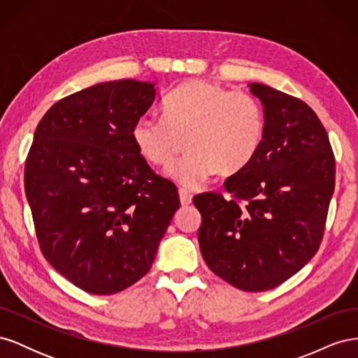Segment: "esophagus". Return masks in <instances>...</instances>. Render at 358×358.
<instances>
[{
  "instance_id": "obj_1",
  "label": "esophagus",
  "mask_w": 358,
  "mask_h": 358,
  "mask_svg": "<svg viewBox=\"0 0 358 358\" xmlns=\"http://www.w3.org/2000/svg\"><path fill=\"white\" fill-rule=\"evenodd\" d=\"M179 199H180L182 206H188L192 201V194L185 188H180L179 189Z\"/></svg>"
}]
</instances>
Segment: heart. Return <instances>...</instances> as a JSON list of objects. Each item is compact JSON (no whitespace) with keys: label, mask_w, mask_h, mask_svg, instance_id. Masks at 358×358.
Returning <instances> with one entry per match:
<instances>
[{"label":"heart","mask_w":358,"mask_h":358,"mask_svg":"<svg viewBox=\"0 0 358 358\" xmlns=\"http://www.w3.org/2000/svg\"><path fill=\"white\" fill-rule=\"evenodd\" d=\"M161 113L162 119H138L133 142L142 158L159 169H169L185 143L189 154L169 176L187 188L199 187L213 171L220 176L241 171L266 136L264 110L252 95L209 80L179 85L162 103Z\"/></svg>","instance_id":"heart-1"}]
</instances>
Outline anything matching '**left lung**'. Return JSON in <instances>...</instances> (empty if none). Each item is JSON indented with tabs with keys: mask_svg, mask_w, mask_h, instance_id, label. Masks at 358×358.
Returning a JSON list of instances; mask_svg holds the SVG:
<instances>
[{
	"mask_svg": "<svg viewBox=\"0 0 358 358\" xmlns=\"http://www.w3.org/2000/svg\"><path fill=\"white\" fill-rule=\"evenodd\" d=\"M266 136L255 158L220 192L194 197L201 213L206 264L233 287L266 291L296 275L317 254L334 191V155L317 113L296 96L251 83Z\"/></svg>",
	"mask_w": 358,
	"mask_h": 358,
	"instance_id": "left-lung-1",
	"label": "left lung"
}]
</instances>
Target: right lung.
<instances>
[{"label":"right lung","mask_w":358,"mask_h":358,"mask_svg":"<svg viewBox=\"0 0 358 358\" xmlns=\"http://www.w3.org/2000/svg\"><path fill=\"white\" fill-rule=\"evenodd\" d=\"M157 100L154 83L94 85L53 104L25 161V194L52 267L91 294L142 279L179 209L175 183L138 154L133 127Z\"/></svg>","instance_id":"1"}]
</instances>
